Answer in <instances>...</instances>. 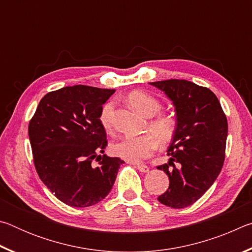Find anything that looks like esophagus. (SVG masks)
Returning <instances> with one entry per match:
<instances>
[{"instance_id":"34e87169","label":"esophagus","mask_w":252,"mask_h":252,"mask_svg":"<svg viewBox=\"0 0 252 252\" xmlns=\"http://www.w3.org/2000/svg\"><path fill=\"white\" fill-rule=\"evenodd\" d=\"M136 168H138L140 172H143V173H147L149 172V170H150V168H149L148 165H144V164H136Z\"/></svg>"}]
</instances>
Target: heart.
I'll return each instance as SVG.
<instances>
[{"label": "heart", "mask_w": 252, "mask_h": 252, "mask_svg": "<svg viewBox=\"0 0 252 252\" xmlns=\"http://www.w3.org/2000/svg\"><path fill=\"white\" fill-rule=\"evenodd\" d=\"M130 104L148 118L157 116L161 111V102L149 93L133 91L127 96ZM114 101H109L102 106L100 121L106 130H112V118L114 112ZM148 130L151 133L134 136L126 135L112 144V151L116 156L126 161L138 162L150 157L159 143L168 144L173 140L178 131V120L170 114H161L149 123Z\"/></svg>", "instance_id": "heart-1"}]
</instances>
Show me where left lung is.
Returning a JSON list of instances; mask_svg holds the SVG:
<instances>
[{
    "instance_id": "1",
    "label": "left lung",
    "mask_w": 252,
    "mask_h": 252,
    "mask_svg": "<svg viewBox=\"0 0 252 252\" xmlns=\"http://www.w3.org/2000/svg\"><path fill=\"white\" fill-rule=\"evenodd\" d=\"M150 84L173 102L178 120V131L168 149L171 158L168 163L157 167L168 174L170 181L168 190L158 200L174 209L189 207L213 185L222 169L227 117L218 97L208 88L178 79Z\"/></svg>"
}]
</instances>
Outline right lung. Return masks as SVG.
<instances>
[{
    "label": "right lung",
    "instance_id": "add662e5",
    "mask_svg": "<svg viewBox=\"0 0 252 252\" xmlns=\"http://www.w3.org/2000/svg\"><path fill=\"white\" fill-rule=\"evenodd\" d=\"M113 93L88 85L49 92L29 123L36 172L67 206L84 208L103 200L125 163L120 158L103 155L108 141L100 112ZM94 158L97 166L92 163Z\"/></svg>",
    "mask_w": 252,
    "mask_h": 252
}]
</instances>
